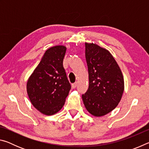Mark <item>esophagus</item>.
I'll return each instance as SVG.
<instances>
[{
	"label": "esophagus",
	"mask_w": 149,
	"mask_h": 149,
	"mask_svg": "<svg viewBox=\"0 0 149 149\" xmlns=\"http://www.w3.org/2000/svg\"><path fill=\"white\" fill-rule=\"evenodd\" d=\"M77 82H75L74 84H73L72 85V87L73 89H75V88L77 87Z\"/></svg>",
	"instance_id": "obj_1"
}]
</instances>
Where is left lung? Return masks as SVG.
<instances>
[{
    "label": "left lung",
    "instance_id": "obj_1",
    "mask_svg": "<svg viewBox=\"0 0 149 149\" xmlns=\"http://www.w3.org/2000/svg\"><path fill=\"white\" fill-rule=\"evenodd\" d=\"M89 73V89L82 95L85 107L91 114L103 116L117 107L124 91L122 71L108 50L85 42Z\"/></svg>",
    "mask_w": 149,
    "mask_h": 149
}]
</instances>
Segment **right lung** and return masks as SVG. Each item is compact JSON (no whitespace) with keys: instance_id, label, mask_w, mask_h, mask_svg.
Returning a JSON list of instances; mask_svg holds the SVG:
<instances>
[{"instance_id":"1","label":"right lung","mask_w":149,"mask_h":149,"mask_svg":"<svg viewBox=\"0 0 149 149\" xmlns=\"http://www.w3.org/2000/svg\"><path fill=\"white\" fill-rule=\"evenodd\" d=\"M66 47L58 45L46 50L27 82L33 106L42 114L53 115L62 109L71 85L63 67Z\"/></svg>"}]
</instances>
